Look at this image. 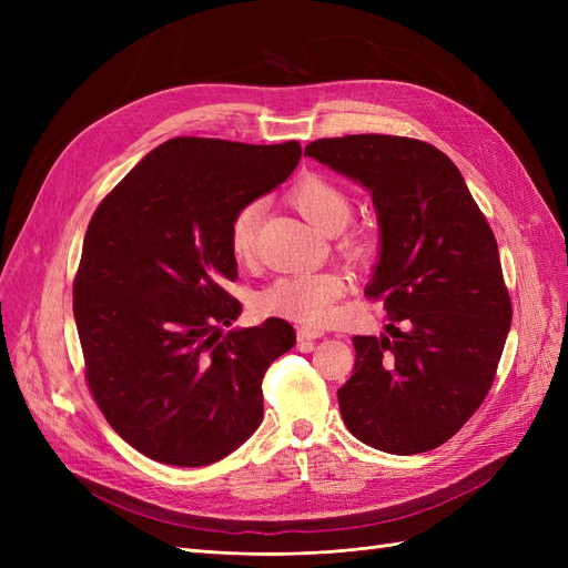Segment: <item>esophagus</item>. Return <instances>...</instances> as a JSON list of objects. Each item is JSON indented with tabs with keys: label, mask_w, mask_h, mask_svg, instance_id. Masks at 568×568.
Wrapping results in <instances>:
<instances>
[{
	"label": "esophagus",
	"mask_w": 568,
	"mask_h": 568,
	"mask_svg": "<svg viewBox=\"0 0 568 568\" xmlns=\"http://www.w3.org/2000/svg\"><path fill=\"white\" fill-rule=\"evenodd\" d=\"M296 336H298V341H315V338H322L324 332L313 329V326H301V329L296 332Z\"/></svg>",
	"instance_id": "34e87169"
}]
</instances>
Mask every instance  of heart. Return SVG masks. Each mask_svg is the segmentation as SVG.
Wrapping results in <instances>:
<instances>
[{"instance_id": "heart-1", "label": "heart", "mask_w": 568, "mask_h": 568, "mask_svg": "<svg viewBox=\"0 0 568 568\" xmlns=\"http://www.w3.org/2000/svg\"><path fill=\"white\" fill-rule=\"evenodd\" d=\"M286 201L322 232H338L353 217V196L348 189L320 173L298 175L286 189ZM261 220V201H248L232 215L227 239L230 251L239 263H251L255 257ZM341 248L353 257H363L367 255L369 244L363 234L346 232L341 236ZM346 277L336 270L291 272L274 280L255 296V311L303 324H322L334 315V305L346 294Z\"/></svg>"}]
</instances>
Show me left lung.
I'll return each instance as SVG.
<instances>
[{
	"label": "left lung",
	"instance_id": "1",
	"mask_svg": "<svg viewBox=\"0 0 568 568\" xmlns=\"http://www.w3.org/2000/svg\"><path fill=\"white\" fill-rule=\"evenodd\" d=\"M305 156L363 182L382 225V261L365 294L384 301L388 336H353L341 417L376 450H434L486 400L509 334L495 234L434 144L346 134L311 142Z\"/></svg>",
	"mask_w": 568,
	"mask_h": 568
}]
</instances>
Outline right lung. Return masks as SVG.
<instances>
[{
  "label": "right lung",
  "mask_w": 568,
  "mask_h": 568,
  "mask_svg": "<svg viewBox=\"0 0 568 568\" xmlns=\"http://www.w3.org/2000/svg\"><path fill=\"white\" fill-rule=\"evenodd\" d=\"M298 159V142L175 136L97 205L73 282L84 382L142 455L205 467L261 426L263 376L296 332L280 317L220 332L242 313L227 234Z\"/></svg>",
  "instance_id": "right-lung-1"
}]
</instances>
